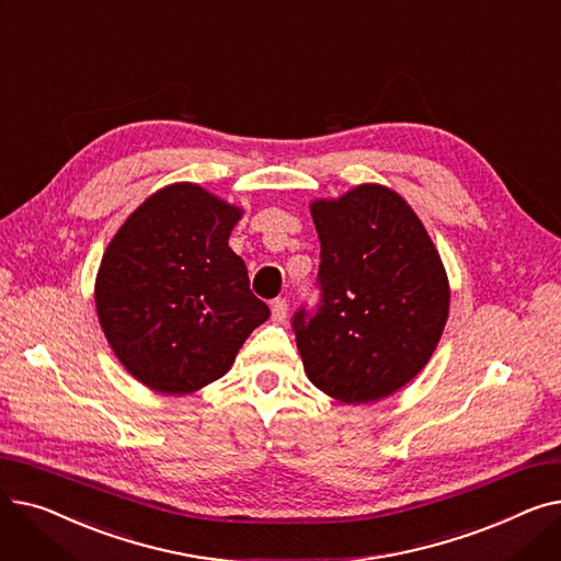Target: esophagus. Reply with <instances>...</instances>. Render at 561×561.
Returning a JSON list of instances; mask_svg holds the SVG:
<instances>
[{"label": "esophagus", "instance_id": "1", "mask_svg": "<svg viewBox=\"0 0 561 561\" xmlns=\"http://www.w3.org/2000/svg\"><path fill=\"white\" fill-rule=\"evenodd\" d=\"M271 311H273V320H275V322H284L286 316H288V305H286V300H284V298L273 300Z\"/></svg>", "mask_w": 561, "mask_h": 561}]
</instances>
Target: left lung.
Instances as JSON below:
<instances>
[{"label":"left lung","mask_w":561,"mask_h":561,"mask_svg":"<svg viewBox=\"0 0 561 561\" xmlns=\"http://www.w3.org/2000/svg\"><path fill=\"white\" fill-rule=\"evenodd\" d=\"M318 302L290 318L307 377L347 404L404 387L446 328L450 288L419 216L393 191L357 186L318 199Z\"/></svg>","instance_id":"8db88e82"}]
</instances>
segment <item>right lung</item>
Instances as JSON below:
<instances>
[{"label":"right lung","mask_w":561,"mask_h":561,"mask_svg":"<svg viewBox=\"0 0 561 561\" xmlns=\"http://www.w3.org/2000/svg\"><path fill=\"white\" fill-rule=\"evenodd\" d=\"M241 211L195 184L147 197L104 252L95 305L123 366L159 393L222 377L271 309L227 245Z\"/></svg>","instance_id":"1"}]
</instances>
